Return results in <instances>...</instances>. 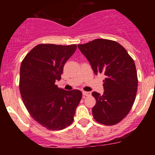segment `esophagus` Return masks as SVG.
Returning a JSON list of instances; mask_svg holds the SVG:
<instances>
[{
  "instance_id": "1",
  "label": "esophagus",
  "mask_w": 155,
  "mask_h": 155,
  "mask_svg": "<svg viewBox=\"0 0 155 155\" xmlns=\"http://www.w3.org/2000/svg\"><path fill=\"white\" fill-rule=\"evenodd\" d=\"M82 95L84 96H89L91 95V93H90V92H87V91H83L82 92Z\"/></svg>"
}]
</instances>
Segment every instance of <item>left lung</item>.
<instances>
[{"label": "left lung", "instance_id": "1", "mask_svg": "<svg viewBox=\"0 0 155 155\" xmlns=\"http://www.w3.org/2000/svg\"><path fill=\"white\" fill-rule=\"evenodd\" d=\"M78 47L96 75L103 73L106 76L104 94L92 93L96 100L92 109L94 118L106 125L117 124L127 116L136 99L138 78L134 61L114 41L97 38Z\"/></svg>", "mask_w": 155, "mask_h": 155}]
</instances>
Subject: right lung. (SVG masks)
I'll list each match as a JSON object with an SVG mask.
<instances>
[{"instance_id":"obj_1","label":"right lung","mask_w":155,"mask_h":155,"mask_svg":"<svg viewBox=\"0 0 155 155\" xmlns=\"http://www.w3.org/2000/svg\"><path fill=\"white\" fill-rule=\"evenodd\" d=\"M76 49V44H39L21 64L19 90L25 106L36 122L49 130L70 125L81 99L80 90L67 91L54 84L61 79L64 65Z\"/></svg>"}]
</instances>
